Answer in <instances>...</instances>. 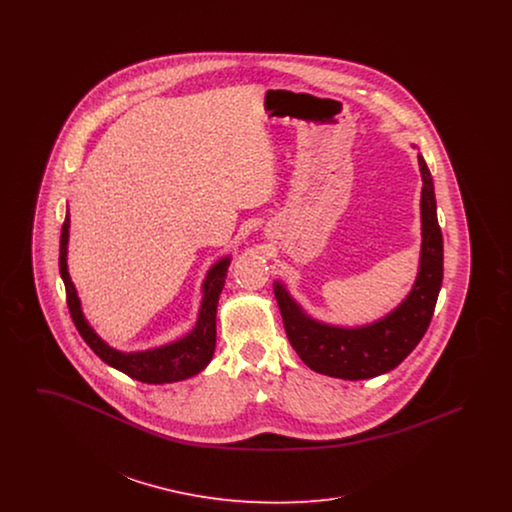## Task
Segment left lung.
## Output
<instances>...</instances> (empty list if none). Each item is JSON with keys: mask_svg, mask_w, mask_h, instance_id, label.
Wrapping results in <instances>:
<instances>
[{"mask_svg": "<svg viewBox=\"0 0 512 512\" xmlns=\"http://www.w3.org/2000/svg\"><path fill=\"white\" fill-rule=\"evenodd\" d=\"M422 172V253L413 292L391 315L365 328H336L303 315L288 292L276 282L274 295L288 340L301 361L315 372L343 378H374L399 365L426 334L443 280V236L436 215L430 169L418 155Z\"/></svg>", "mask_w": 512, "mask_h": 512, "instance_id": "8db88e82", "label": "left lung"}]
</instances>
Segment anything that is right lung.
Listing matches in <instances>:
<instances>
[{
	"label": "right lung",
	"instance_id": "right-lung-1",
	"mask_svg": "<svg viewBox=\"0 0 512 512\" xmlns=\"http://www.w3.org/2000/svg\"><path fill=\"white\" fill-rule=\"evenodd\" d=\"M67 244H69V215L61 226V242H59V272L67 292V305L73 318L74 326L82 340L90 345V349L98 355L103 363H107L130 378H136L147 384H165V382H178L190 378L203 370L213 357L215 341H217V305L219 295L224 288L226 270L230 259H222L215 267L209 270L203 282V301L199 320L195 324L194 332L182 340L174 341L171 345L144 351V353H119L107 343L99 340L94 330L82 317L80 301L76 297L71 276L67 272Z\"/></svg>",
	"mask_w": 512,
	"mask_h": 512
}]
</instances>
